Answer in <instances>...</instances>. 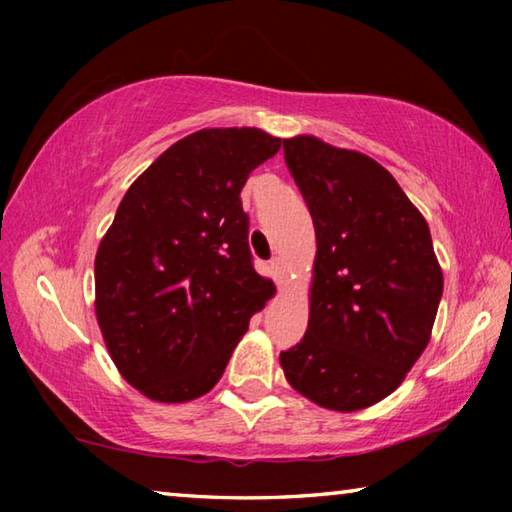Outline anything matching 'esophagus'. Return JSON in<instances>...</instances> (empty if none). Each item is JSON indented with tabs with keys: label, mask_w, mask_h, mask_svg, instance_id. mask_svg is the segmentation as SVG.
I'll return each mask as SVG.
<instances>
[{
	"label": "esophagus",
	"mask_w": 512,
	"mask_h": 512,
	"mask_svg": "<svg viewBox=\"0 0 512 512\" xmlns=\"http://www.w3.org/2000/svg\"><path fill=\"white\" fill-rule=\"evenodd\" d=\"M271 273H273V280L277 282V287H284V284H287V268H284V262L280 257H275L271 262Z\"/></svg>",
	"instance_id": "1"
}]
</instances>
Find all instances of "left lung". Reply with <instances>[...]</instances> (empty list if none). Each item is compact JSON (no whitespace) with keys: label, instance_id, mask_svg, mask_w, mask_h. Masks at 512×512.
<instances>
[{"label":"left lung","instance_id":"8db88e82","mask_svg":"<svg viewBox=\"0 0 512 512\" xmlns=\"http://www.w3.org/2000/svg\"><path fill=\"white\" fill-rule=\"evenodd\" d=\"M284 160L316 230L309 325L280 354L284 377L323 409H366L431 339L443 271L429 225L368 155L298 135L284 140Z\"/></svg>","mask_w":512,"mask_h":512}]
</instances>
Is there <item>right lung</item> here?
Wrapping results in <instances>:
<instances>
[{
	"label": "right lung",
	"mask_w": 512,
	"mask_h": 512,
	"mask_svg": "<svg viewBox=\"0 0 512 512\" xmlns=\"http://www.w3.org/2000/svg\"><path fill=\"white\" fill-rule=\"evenodd\" d=\"M280 146L259 128H203L121 198L94 259V311L121 377L149 400L212 391L275 293L253 268L239 194Z\"/></svg>",
	"instance_id": "add662e5"
}]
</instances>
